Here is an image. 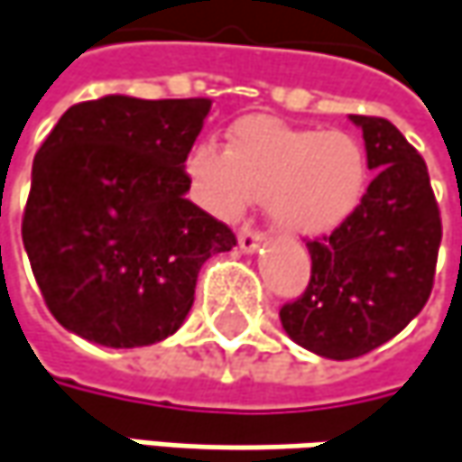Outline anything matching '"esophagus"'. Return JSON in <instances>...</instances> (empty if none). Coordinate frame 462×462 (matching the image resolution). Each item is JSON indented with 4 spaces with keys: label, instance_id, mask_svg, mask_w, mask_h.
Listing matches in <instances>:
<instances>
[{
    "label": "esophagus",
    "instance_id": "esophagus-1",
    "mask_svg": "<svg viewBox=\"0 0 462 462\" xmlns=\"http://www.w3.org/2000/svg\"><path fill=\"white\" fill-rule=\"evenodd\" d=\"M263 244H265V236H263L260 231H249V228H244L242 234H239V249H242L244 254H254Z\"/></svg>",
    "mask_w": 462,
    "mask_h": 462
}]
</instances>
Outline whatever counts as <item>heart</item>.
Segmentation results:
<instances>
[{"label":"heart","instance_id":"1","mask_svg":"<svg viewBox=\"0 0 462 462\" xmlns=\"http://www.w3.org/2000/svg\"><path fill=\"white\" fill-rule=\"evenodd\" d=\"M192 197L218 220H239L265 202L270 223L289 236L333 234L356 216L369 189V155L343 129L291 127L246 116L228 129V145L197 143L184 158Z\"/></svg>","mask_w":462,"mask_h":462}]
</instances>
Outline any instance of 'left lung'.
Instances as JSON below:
<instances>
[{"label": "left lung", "instance_id": "left-lung-1", "mask_svg": "<svg viewBox=\"0 0 462 462\" xmlns=\"http://www.w3.org/2000/svg\"><path fill=\"white\" fill-rule=\"evenodd\" d=\"M377 171L356 216L310 242L311 278L281 310L293 343L335 361L374 351L424 310L442 242L424 158L380 116H348Z\"/></svg>", "mask_w": 462, "mask_h": 462}]
</instances>
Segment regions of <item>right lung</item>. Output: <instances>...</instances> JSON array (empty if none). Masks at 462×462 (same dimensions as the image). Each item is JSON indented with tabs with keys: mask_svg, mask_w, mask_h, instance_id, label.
Here are the masks:
<instances>
[{
	"mask_svg": "<svg viewBox=\"0 0 462 462\" xmlns=\"http://www.w3.org/2000/svg\"><path fill=\"white\" fill-rule=\"evenodd\" d=\"M208 98L104 96L69 106L33 161L23 244L61 328L106 348L173 335L197 273L236 246L234 231L187 199L184 158Z\"/></svg>",
	"mask_w": 462,
	"mask_h": 462,
	"instance_id": "1",
	"label": "right lung"
}]
</instances>
